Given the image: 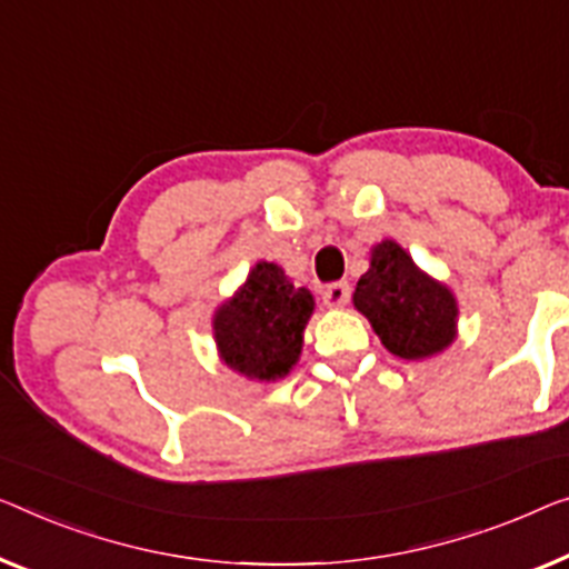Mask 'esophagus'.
<instances>
[{
    "instance_id": "34e87169",
    "label": "esophagus",
    "mask_w": 569,
    "mask_h": 569,
    "mask_svg": "<svg viewBox=\"0 0 569 569\" xmlns=\"http://www.w3.org/2000/svg\"><path fill=\"white\" fill-rule=\"evenodd\" d=\"M350 301V283L335 281L325 288V303L329 309H342Z\"/></svg>"
}]
</instances>
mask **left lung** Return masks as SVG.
<instances>
[{
	"label": "left lung",
	"mask_w": 569,
	"mask_h": 569,
	"mask_svg": "<svg viewBox=\"0 0 569 569\" xmlns=\"http://www.w3.org/2000/svg\"><path fill=\"white\" fill-rule=\"evenodd\" d=\"M355 307L370 319L380 342L403 360L429 358L455 339L452 293L423 276L391 240L372 248L370 270L355 288Z\"/></svg>",
	"instance_id": "1"
}]
</instances>
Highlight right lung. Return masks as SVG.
Listing matches in <instances>:
<instances>
[{"mask_svg":"<svg viewBox=\"0 0 569 569\" xmlns=\"http://www.w3.org/2000/svg\"><path fill=\"white\" fill-rule=\"evenodd\" d=\"M311 311L307 288H296L273 262H258L240 293L214 317L222 360L248 378H283L299 360Z\"/></svg>","mask_w":569,"mask_h":569,"instance_id":"add662e5","label":"right lung"}]
</instances>
